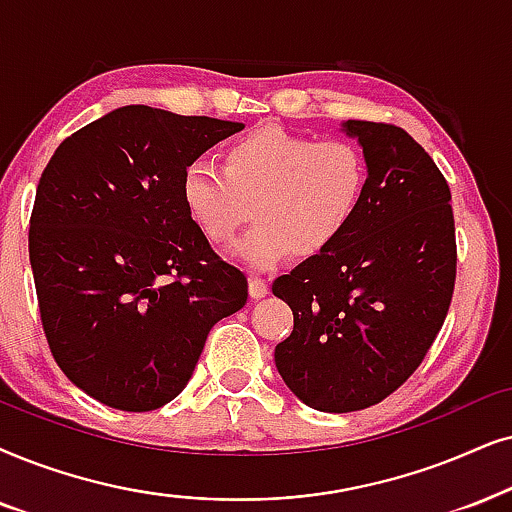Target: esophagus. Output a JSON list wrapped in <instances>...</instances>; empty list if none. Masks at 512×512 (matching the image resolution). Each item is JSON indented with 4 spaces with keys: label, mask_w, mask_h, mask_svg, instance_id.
I'll list each match as a JSON object with an SVG mask.
<instances>
[{
    "label": "esophagus",
    "mask_w": 512,
    "mask_h": 512,
    "mask_svg": "<svg viewBox=\"0 0 512 512\" xmlns=\"http://www.w3.org/2000/svg\"><path fill=\"white\" fill-rule=\"evenodd\" d=\"M267 293H269L267 281H264V278L252 276L250 278V297H252V300H260V297H264Z\"/></svg>",
    "instance_id": "1"
}]
</instances>
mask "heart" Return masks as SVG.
Returning a JSON list of instances; mask_svg holds the SVG:
<instances>
[{
	"label": "heart",
	"instance_id": "obj_1",
	"mask_svg": "<svg viewBox=\"0 0 512 512\" xmlns=\"http://www.w3.org/2000/svg\"><path fill=\"white\" fill-rule=\"evenodd\" d=\"M368 189V163L352 141L302 137L260 127L222 151V170L191 163L179 196L193 226L215 245L255 226L236 245L252 269H269L293 252L316 257L340 241L359 215Z\"/></svg>",
	"mask_w": 512,
	"mask_h": 512
}]
</instances>
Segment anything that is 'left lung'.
Returning a JSON list of instances; mask_svg holds the SVG:
<instances>
[{"label": "left lung", "instance_id": "left-lung-1", "mask_svg": "<svg viewBox=\"0 0 512 512\" xmlns=\"http://www.w3.org/2000/svg\"><path fill=\"white\" fill-rule=\"evenodd\" d=\"M368 163L359 215L333 248L274 281L293 309L281 378L316 411L349 413L399 390L442 331L456 283L451 191L435 160L387 122L347 120Z\"/></svg>", "mask_w": 512, "mask_h": 512}]
</instances>
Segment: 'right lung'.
Here are the masks:
<instances>
[{"instance_id":"add662e5","label":"right lung","mask_w":512,"mask_h":512,"mask_svg":"<svg viewBox=\"0 0 512 512\" xmlns=\"http://www.w3.org/2000/svg\"><path fill=\"white\" fill-rule=\"evenodd\" d=\"M241 122L125 106L77 129L44 167L30 215L42 328L73 385L153 411L189 383L248 278L186 215L181 172Z\"/></svg>"}]
</instances>
